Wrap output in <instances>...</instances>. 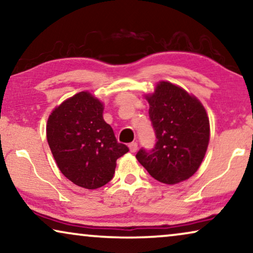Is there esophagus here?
I'll list each match as a JSON object with an SVG mask.
<instances>
[{
  "instance_id": "1",
  "label": "esophagus",
  "mask_w": 253,
  "mask_h": 253,
  "mask_svg": "<svg viewBox=\"0 0 253 253\" xmlns=\"http://www.w3.org/2000/svg\"><path fill=\"white\" fill-rule=\"evenodd\" d=\"M129 148H130V152L134 153V152L138 150V144L136 143V141H132V143L129 144Z\"/></svg>"
}]
</instances>
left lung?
Segmentation results:
<instances>
[{
    "mask_svg": "<svg viewBox=\"0 0 253 253\" xmlns=\"http://www.w3.org/2000/svg\"><path fill=\"white\" fill-rule=\"evenodd\" d=\"M148 115L157 143L140 148L137 160L152 177L165 184H177L198 170L210 141V121L196 96L169 82H160L146 95Z\"/></svg>",
    "mask_w": 253,
    "mask_h": 253,
    "instance_id": "1",
    "label": "left lung"
}]
</instances>
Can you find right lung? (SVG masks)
<instances>
[{
	"label": "right lung",
	"instance_id": "obj_1",
	"mask_svg": "<svg viewBox=\"0 0 253 253\" xmlns=\"http://www.w3.org/2000/svg\"><path fill=\"white\" fill-rule=\"evenodd\" d=\"M103 105L79 92L48 117L47 141L62 174L76 185L98 189L113 178L116 160L129 152L102 117Z\"/></svg>",
	"mask_w": 253,
	"mask_h": 253
}]
</instances>
